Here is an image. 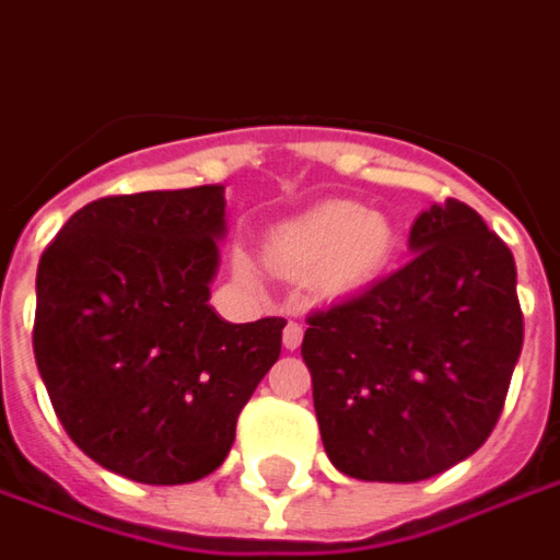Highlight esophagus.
Wrapping results in <instances>:
<instances>
[{
	"label": "esophagus",
	"instance_id": "34e87169",
	"mask_svg": "<svg viewBox=\"0 0 560 560\" xmlns=\"http://www.w3.org/2000/svg\"><path fill=\"white\" fill-rule=\"evenodd\" d=\"M302 338H304L302 323L289 319L287 329H283V347H287V350H299V347H302Z\"/></svg>",
	"mask_w": 560,
	"mask_h": 560
}]
</instances>
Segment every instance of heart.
<instances>
[{
	"instance_id": "obj_1",
	"label": "heart",
	"mask_w": 560,
	"mask_h": 560,
	"mask_svg": "<svg viewBox=\"0 0 560 560\" xmlns=\"http://www.w3.org/2000/svg\"><path fill=\"white\" fill-rule=\"evenodd\" d=\"M393 253V229L353 200H326L271 231L265 258L292 280H314L326 295L372 283Z\"/></svg>"
}]
</instances>
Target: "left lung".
I'll use <instances>...</instances> for the list:
<instances>
[{"label": "left lung", "mask_w": 560, "mask_h": 560, "mask_svg": "<svg viewBox=\"0 0 560 560\" xmlns=\"http://www.w3.org/2000/svg\"><path fill=\"white\" fill-rule=\"evenodd\" d=\"M408 246L399 271L307 314L319 435L350 479L423 481L476 454L522 353L515 258L472 207L433 203Z\"/></svg>", "instance_id": "1"}]
</instances>
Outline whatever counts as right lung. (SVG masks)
<instances>
[{
	"label": "right lung",
	"instance_id": "obj_1",
	"mask_svg": "<svg viewBox=\"0 0 560 560\" xmlns=\"http://www.w3.org/2000/svg\"><path fill=\"white\" fill-rule=\"evenodd\" d=\"M225 188L91 200L38 258L33 350L69 439L142 485L210 476L268 375L283 317L210 307Z\"/></svg>",
	"mask_w": 560,
	"mask_h": 560
}]
</instances>
